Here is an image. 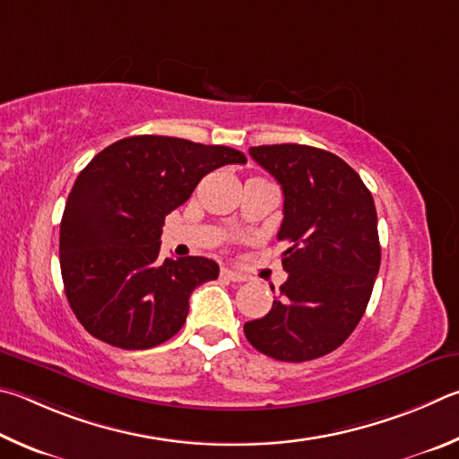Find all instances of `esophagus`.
<instances>
[{"instance_id":"esophagus-1","label":"esophagus","mask_w":459,"mask_h":459,"mask_svg":"<svg viewBox=\"0 0 459 459\" xmlns=\"http://www.w3.org/2000/svg\"><path fill=\"white\" fill-rule=\"evenodd\" d=\"M221 276L225 280H230V282H246L247 276L242 274L239 270H231V268H221Z\"/></svg>"}]
</instances>
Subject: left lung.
<instances>
[{
    "mask_svg": "<svg viewBox=\"0 0 459 459\" xmlns=\"http://www.w3.org/2000/svg\"><path fill=\"white\" fill-rule=\"evenodd\" d=\"M250 155L282 185L278 239L288 242V280L268 315L244 325L246 339L286 363L325 357L357 328L379 274L373 195L355 169L323 149L262 144Z\"/></svg>",
    "mask_w": 459,
    "mask_h": 459,
    "instance_id": "8db88e82",
    "label": "left lung"
}]
</instances>
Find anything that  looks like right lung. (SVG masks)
<instances>
[{
	"label": "right lung",
	"mask_w": 459,
	"mask_h": 459,
	"mask_svg": "<svg viewBox=\"0 0 459 459\" xmlns=\"http://www.w3.org/2000/svg\"><path fill=\"white\" fill-rule=\"evenodd\" d=\"M231 163L244 165V152L139 134L108 144L80 171L60 223V268L70 308L94 339L141 351L181 331L191 292L220 266L201 255L159 260L165 215Z\"/></svg>",
	"instance_id": "add662e5"
}]
</instances>
